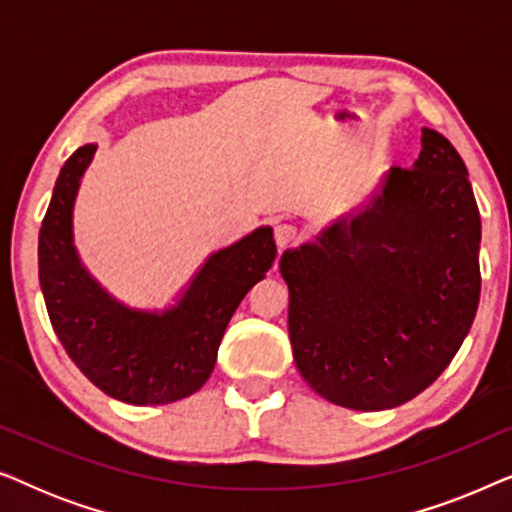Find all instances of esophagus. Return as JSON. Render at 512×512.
Segmentation results:
<instances>
[{"label":"esophagus","mask_w":512,"mask_h":512,"mask_svg":"<svg viewBox=\"0 0 512 512\" xmlns=\"http://www.w3.org/2000/svg\"><path fill=\"white\" fill-rule=\"evenodd\" d=\"M298 240V230L296 226H291V223H277L275 226V242L279 249L289 247V244H293Z\"/></svg>","instance_id":"1"}]
</instances>
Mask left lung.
<instances>
[{
	"label": "left lung",
	"instance_id": "8db88e82",
	"mask_svg": "<svg viewBox=\"0 0 512 512\" xmlns=\"http://www.w3.org/2000/svg\"><path fill=\"white\" fill-rule=\"evenodd\" d=\"M480 212L457 149L422 128L354 219L279 258L303 380L349 410H391L438 380L480 300Z\"/></svg>",
	"mask_w": 512,
	"mask_h": 512
}]
</instances>
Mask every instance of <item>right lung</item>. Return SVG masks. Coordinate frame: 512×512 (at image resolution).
<instances>
[{"instance_id":"add662e5","label":"right lung","mask_w":512,"mask_h":512,"mask_svg":"<svg viewBox=\"0 0 512 512\" xmlns=\"http://www.w3.org/2000/svg\"><path fill=\"white\" fill-rule=\"evenodd\" d=\"M97 144L62 165L39 230V284L62 347L83 375L116 401L167 405L212 375L237 305L272 268V228L216 249L165 307H132L83 265L74 244V205Z\"/></svg>"}]
</instances>
